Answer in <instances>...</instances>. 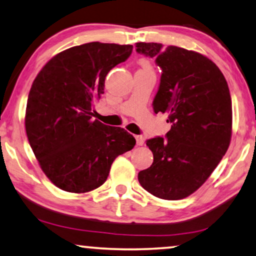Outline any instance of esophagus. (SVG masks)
<instances>
[{
  "instance_id": "1",
  "label": "esophagus",
  "mask_w": 256,
  "mask_h": 256,
  "mask_svg": "<svg viewBox=\"0 0 256 256\" xmlns=\"http://www.w3.org/2000/svg\"><path fill=\"white\" fill-rule=\"evenodd\" d=\"M136 144H138V146H142L144 142V139L142 136H136Z\"/></svg>"
}]
</instances>
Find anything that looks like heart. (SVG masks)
<instances>
[{"label": "heart", "instance_id": "heart-1", "mask_svg": "<svg viewBox=\"0 0 256 256\" xmlns=\"http://www.w3.org/2000/svg\"><path fill=\"white\" fill-rule=\"evenodd\" d=\"M140 64H141V66H142V68H150V63H148V60H141Z\"/></svg>", "mask_w": 256, "mask_h": 256}]
</instances>
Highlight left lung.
Segmentation results:
<instances>
[{
	"instance_id": "obj_1",
	"label": "left lung",
	"mask_w": 256,
	"mask_h": 256,
	"mask_svg": "<svg viewBox=\"0 0 256 256\" xmlns=\"http://www.w3.org/2000/svg\"><path fill=\"white\" fill-rule=\"evenodd\" d=\"M136 50L154 57L162 74L152 101L154 112H166L170 131L148 139L152 164L140 171V185L152 196L179 200L210 176L228 148L232 104L226 78L199 52L162 44L138 42Z\"/></svg>"
}]
</instances>
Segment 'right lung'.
<instances>
[{
    "mask_svg": "<svg viewBox=\"0 0 256 256\" xmlns=\"http://www.w3.org/2000/svg\"><path fill=\"white\" fill-rule=\"evenodd\" d=\"M132 49L101 42L76 46L52 57L34 79L26 134L41 169L58 188L85 193L100 188L114 160L134 147L136 139L124 128L92 120L106 74Z\"/></svg>",
    "mask_w": 256,
    "mask_h": 256,
    "instance_id": "1",
    "label": "right lung"
}]
</instances>
